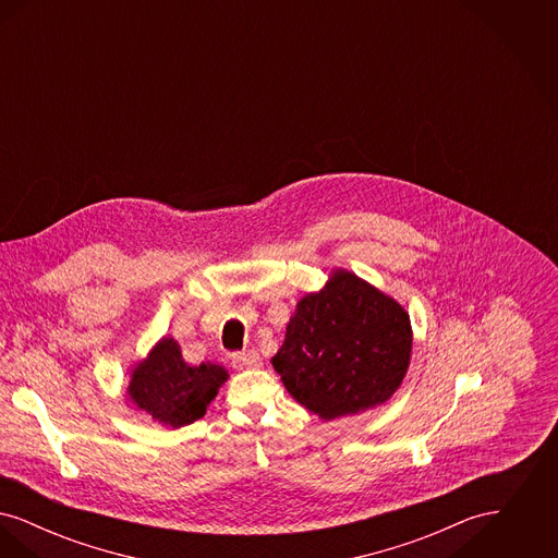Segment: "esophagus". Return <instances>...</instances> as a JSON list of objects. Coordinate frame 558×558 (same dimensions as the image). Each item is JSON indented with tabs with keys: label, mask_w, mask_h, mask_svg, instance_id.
<instances>
[{
	"label": "esophagus",
	"mask_w": 558,
	"mask_h": 558,
	"mask_svg": "<svg viewBox=\"0 0 558 558\" xmlns=\"http://www.w3.org/2000/svg\"><path fill=\"white\" fill-rule=\"evenodd\" d=\"M232 364L234 368L244 371V368H257L262 366V357L257 351H242V353H234L232 355Z\"/></svg>",
	"instance_id": "esophagus-1"
}]
</instances>
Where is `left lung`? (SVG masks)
<instances>
[{
    "mask_svg": "<svg viewBox=\"0 0 558 558\" xmlns=\"http://www.w3.org/2000/svg\"><path fill=\"white\" fill-rule=\"evenodd\" d=\"M412 353L408 312L347 269L305 294L271 357L294 401L324 421L385 403L401 385Z\"/></svg>",
    "mask_w": 558,
    "mask_h": 558,
    "instance_id": "1",
    "label": "left lung"
}]
</instances>
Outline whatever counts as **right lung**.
<instances>
[{
    "label": "right lung",
    "instance_id": "obj_1",
    "mask_svg": "<svg viewBox=\"0 0 558 558\" xmlns=\"http://www.w3.org/2000/svg\"><path fill=\"white\" fill-rule=\"evenodd\" d=\"M228 372L217 364L190 366L175 339H160L132 371L128 396L160 425L180 428L203 418Z\"/></svg>",
    "mask_w": 558,
    "mask_h": 558
}]
</instances>
